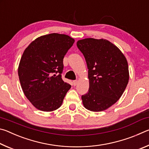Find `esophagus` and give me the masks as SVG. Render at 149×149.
I'll use <instances>...</instances> for the list:
<instances>
[{"label":"esophagus","mask_w":149,"mask_h":149,"mask_svg":"<svg viewBox=\"0 0 149 149\" xmlns=\"http://www.w3.org/2000/svg\"><path fill=\"white\" fill-rule=\"evenodd\" d=\"M77 80H74V81H73V84H74V86H75V85H77Z\"/></svg>","instance_id":"34e87169"}]
</instances>
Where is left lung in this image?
I'll use <instances>...</instances> for the list:
<instances>
[{
    "label": "left lung",
    "instance_id": "1",
    "mask_svg": "<svg viewBox=\"0 0 149 149\" xmlns=\"http://www.w3.org/2000/svg\"><path fill=\"white\" fill-rule=\"evenodd\" d=\"M88 68L89 88L81 96L87 110L100 112L119 100L129 81L127 60L121 50L106 39L87 38L77 42Z\"/></svg>",
    "mask_w": 149,
    "mask_h": 149
}]
</instances>
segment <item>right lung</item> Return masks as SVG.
Masks as SVG:
<instances>
[{
  "label": "right lung",
  "mask_w": 149,
  "mask_h": 149,
  "mask_svg": "<svg viewBox=\"0 0 149 149\" xmlns=\"http://www.w3.org/2000/svg\"><path fill=\"white\" fill-rule=\"evenodd\" d=\"M74 39L50 33L37 38L24 50L18 67L22 90L34 107L51 112L61 107L71 85L62 79L63 59Z\"/></svg>",
  "instance_id": "right-lung-1"
}]
</instances>
